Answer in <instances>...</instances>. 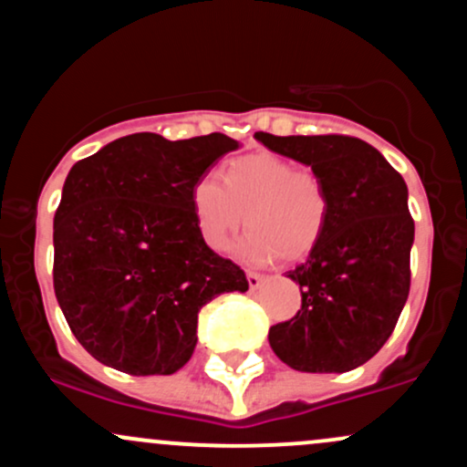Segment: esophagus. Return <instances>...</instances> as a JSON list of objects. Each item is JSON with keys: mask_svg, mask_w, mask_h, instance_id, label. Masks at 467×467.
Returning <instances> with one entry per match:
<instances>
[{"mask_svg": "<svg viewBox=\"0 0 467 467\" xmlns=\"http://www.w3.org/2000/svg\"><path fill=\"white\" fill-rule=\"evenodd\" d=\"M245 279H248V285H250V290H257L261 284H264V275H259V273H253V270H250L248 275H245Z\"/></svg>", "mask_w": 467, "mask_h": 467, "instance_id": "obj_1", "label": "esophagus"}]
</instances>
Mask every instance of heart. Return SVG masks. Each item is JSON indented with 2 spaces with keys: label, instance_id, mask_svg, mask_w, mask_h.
Segmentation results:
<instances>
[{
  "label": "heart",
  "instance_id": "heart-1",
  "mask_svg": "<svg viewBox=\"0 0 467 467\" xmlns=\"http://www.w3.org/2000/svg\"><path fill=\"white\" fill-rule=\"evenodd\" d=\"M202 177L192 188V213L203 244L223 253L244 222L248 234L237 254L248 264L275 257L304 259L324 237L327 192L312 168L275 152L233 159L222 172Z\"/></svg>",
  "mask_w": 467,
  "mask_h": 467
}]
</instances>
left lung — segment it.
<instances>
[{
	"instance_id": "obj_1",
	"label": "left lung",
	"mask_w": 467,
	"mask_h": 467,
	"mask_svg": "<svg viewBox=\"0 0 467 467\" xmlns=\"http://www.w3.org/2000/svg\"><path fill=\"white\" fill-rule=\"evenodd\" d=\"M254 137L310 166L330 203L321 242L288 273L301 310L270 327V348L299 372L355 370L381 350L408 299L414 222L406 182L357 137Z\"/></svg>"
}]
</instances>
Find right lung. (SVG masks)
<instances>
[{"mask_svg":"<svg viewBox=\"0 0 467 467\" xmlns=\"http://www.w3.org/2000/svg\"><path fill=\"white\" fill-rule=\"evenodd\" d=\"M239 141L137 132L70 168L55 213L53 284L77 341L135 377L172 375L197 346L199 310L248 279L203 244L192 188Z\"/></svg>","mask_w":467,"mask_h":467,"instance_id":"add662e5","label":"right lung"}]
</instances>
